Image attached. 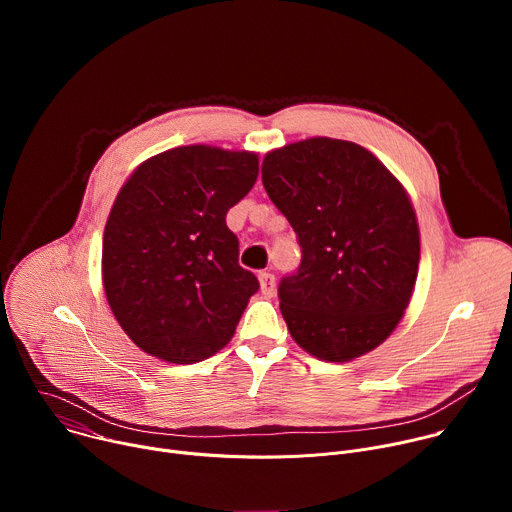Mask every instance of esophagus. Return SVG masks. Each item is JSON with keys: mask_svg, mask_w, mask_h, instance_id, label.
Returning a JSON list of instances; mask_svg holds the SVG:
<instances>
[{"mask_svg": "<svg viewBox=\"0 0 512 512\" xmlns=\"http://www.w3.org/2000/svg\"><path fill=\"white\" fill-rule=\"evenodd\" d=\"M259 285H261L263 296L271 298L275 294V275L269 273V271H261L259 273Z\"/></svg>", "mask_w": 512, "mask_h": 512, "instance_id": "esophagus-1", "label": "esophagus"}]
</instances>
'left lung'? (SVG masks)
<instances>
[{"label":"left lung","instance_id":"8db88e82","mask_svg":"<svg viewBox=\"0 0 512 512\" xmlns=\"http://www.w3.org/2000/svg\"><path fill=\"white\" fill-rule=\"evenodd\" d=\"M261 180L302 247L298 273L279 285L291 338L326 362L375 350L417 279L419 225L403 184L367 148L332 137L267 152Z\"/></svg>","mask_w":512,"mask_h":512}]
</instances>
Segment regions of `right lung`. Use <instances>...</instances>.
<instances>
[{
  "label": "right lung",
  "mask_w": 512,
  "mask_h": 512,
  "mask_svg": "<svg viewBox=\"0 0 512 512\" xmlns=\"http://www.w3.org/2000/svg\"><path fill=\"white\" fill-rule=\"evenodd\" d=\"M257 174L259 154L198 143L141 162L121 186L101 273L115 320L143 352L192 364L231 342L259 281L239 265L227 212Z\"/></svg>",
  "instance_id": "right-lung-1"
}]
</instances>
